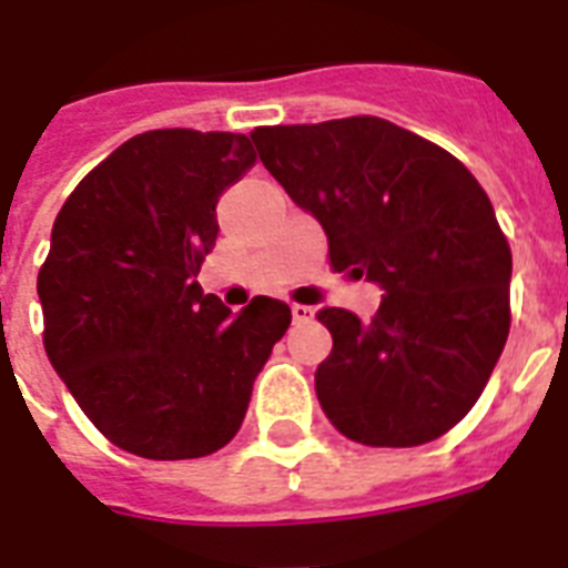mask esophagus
<instances>
[{"label":"esophagus","instance_id":"obj_1","mask_svg":"<svg viewBox=\"0 0 568 568\" xmlns=\"http://www.w3.org/2000/svg\"><path fill=\"white\" fill-rule=\"evenodd\" d=\"M292 317H294V324H308V321L315 317V308H312V306H300V303H294V306H292Z\"/></svg>","mask_w":568,"mask_h":568}]
</instances>
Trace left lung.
<instances>
[{
	"instance_id": "8db88e82",
	"label": "left lung",
	"mask_w": 568,
	"mask_h": 568,
	"mask_svg": "<svg viewBox=\"0 0 568 568\" xmlns=\"http://www.w3.org/2000/svg\"><path fill=\"white\" fill-rule=\"evenodd\" d=\"M260 160L329 239V265L382 288L358 321L321 308L332 353L321 408L364 446L446 435L481 396L510 329V247L460 160L388 119L349 116L251 133Z\"/></svg>"
}]
</instances>
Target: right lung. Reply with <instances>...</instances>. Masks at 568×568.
Segmentation results:
<instances>
[{
    "label": "right lung",
    "mask_w": 568,
    "mask_h": 568,
    "mask_svg": "<svg viewBox=\"0 0 568 568\" xmlns=\"http://www.w3.org/2000/svg\"><path fill=\"white\" fill-rule=\"evenodd\" d=\"M253 163L244 133H140L54 219L37 276L45 356L92 426L131 455L183 460L227 446L292 324L283 300L253 297L233 315L197 285L215 204Z\"/></svg>",
    "instance_id": "right-lung-1"
}]
</instances>
